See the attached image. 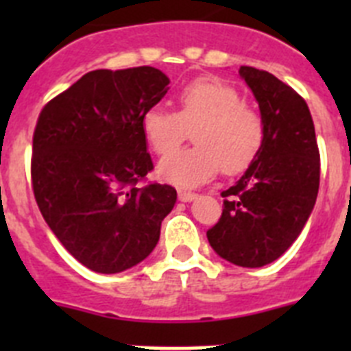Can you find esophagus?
Returning <instances> with one entry per match:
<instances>
[{"label": "esophagus", "mask_w": 351, "mask_h": 351, "mask_svg": "<svg viewBox=\"0 0 351 351\" xmlns=\"http://www.w3.org/2000/svg\"><path fill=\"white\" fill-rule=\"evenodd\" d=\"M195 197H197V193H193V191L179 190V200H181V202H191Z\"/></svg>", "instance_id": "1"}]
</instances>
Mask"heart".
<instances>
[{
    "mask_svg": "<svg viewBox=\"0 0 351 351\" xmlns=\"http://www.w3.org/2000/svg\"><path fill=\"white\" fill-rule=\"evenodd\" d=\"M194 126L195 145L160 163V178L179 186H197L219 172L239 173L256 160L265 142V121L258 108L243 101L237 88L214 77L195 79L178 91V112L149 107L141 119L142 135L154 153L169 154L185 128Z\"/></svg>",
    "mask_w": 351,
    "mask_h": 351,
    "instance_id": "b5f03b06",
    "label": "heart"
}]
</instances>
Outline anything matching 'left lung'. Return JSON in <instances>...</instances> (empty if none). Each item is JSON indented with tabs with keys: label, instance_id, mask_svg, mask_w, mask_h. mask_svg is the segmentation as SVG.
Returning a JSON list of instances; mask_svg holds the SVG:
<instances>
[{
	"label": "left lung",
	"instance_id": "left-lung-1",
	"mask_svg": "<svg viewBox=\"0 0 351 351\" xmlns=\"http://www.w3.org/2000/svg\"><path fill=\"white\" fill-rule=\"evenodd\" d=\"M265 121V142L244 176L221 191L223 213L207 230L213 250L241 267H263L293 244L316 202L320 151L302 96L278 77L241 66Z\"/></svg>",
	"mask_w": 351,
	"mask_h": 351
}]
</instances>
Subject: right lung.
<instances>
[{"mask_svg":"<svg viewBox=\"0 0 351 351\" xmlns=\"http://www.w3.org/2000/svg\"><path fill=\"white\" fill-rule=\"evenodd\" d=\"M153 66L95 70L54 96L33 133L31 186L43 219L82 265L116 274L149 256L178 191L145 181L141 119L169 91Z\"/></svg>","mask_w":351,"mask_h":351,"instance_id":"obj_1","label":"right lung"}]
</instances>
